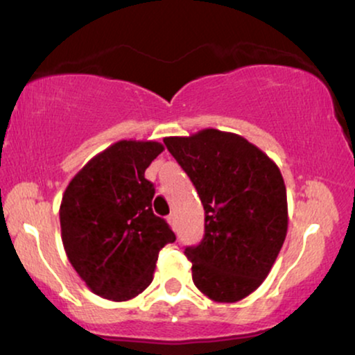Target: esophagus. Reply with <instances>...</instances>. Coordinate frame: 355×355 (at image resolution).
<instances>
[{
  "mask_svg": "<svg viewBox=\"0 0 355 355\" xmlns=\"http://www.w3.org/2000/svg\"><path fill=\"white\" fill-rule=\"evenodd\" d=\"M168 223H169V227H171L174 232H176V227H178V220H176V215L174 214H171L168 217Z\"/></svg>",
  "mask_w": 355,
  "mask_h": 355,
  "instance_id": "esophagus-1",
  "label": "esophagus"
}]
</instances>
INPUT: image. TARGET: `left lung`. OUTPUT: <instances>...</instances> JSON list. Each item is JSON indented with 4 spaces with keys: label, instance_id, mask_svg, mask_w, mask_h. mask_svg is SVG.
<instances>
[{
    "label": "left lung",
    "instance_id": "1",
    "mask_svg": "<svg viewBox=\"0 0 355 355\" xmlns=\"http://www.w3.org/2000/svg\"><path fill=\"white\" fill-rule=\"evenodd\" d=\"M163 141L205 210L204 239L184 251L196 287L217 303L243 300L268 277L287 236L279 166L245 137L217 128Z\"/></svg>",
    "mask_w": 355,
    "mask_h": 355
}]
</instances>
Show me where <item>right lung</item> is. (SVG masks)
<instances>
[{
    "label": "right lung",
    "mask_w": 355,
    "mask_h": 355,
    "mask_svg": "<svg viewBox=\"0 0 355 355\" xmlns=\"http://www.w3.org/2000/svg\"><path fill=\"white\" fill-rule=\"evenodd\" d=\"M163 150L153 140H119L87 161L63 192V248L96 295L135 298L153 280L161 248L176 239L151 210L155 187L145 179Z\"/></svg>",
    "instance_id": "right-lung-1"
}]
</instances>
